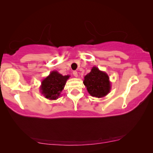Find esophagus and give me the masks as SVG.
I'll return each mask as SVG.
<instances>
[{
    "mask_svg": "<svg viewBox=\"0 0 153 153\" xmlns=\"http://www.w3.org/2000/svg\"><path fill=\"white\" fill-rule=\"evenodd\" d=\"M73 75H74V76L75 77H77V76H78V74H77V72L76 71H73Z\"/></svg>",
    "mask_w": 153,
    "mask_h": 153,
    "instance_id": "obj_1",
    "label": "esophagus"
}]
</instances>
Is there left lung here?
<instances>
[{
  "label": "left lung",
  "instance_id": "8db88e82",
  "mask_svg": "<svg viewBox=\"0 0 153 153\" xmlns=\"http://www.w3.org/2000/svg\"><path fill=\"white\" fill-rule=\"evenodd\" d=\"M84 84L91 96L98 98L105 96L110 90L108 76L96 67H93L91 71L84 77Z\"/></svg>",
  "mask_w": 153,
  "mask_h": 153
}]
</instances>
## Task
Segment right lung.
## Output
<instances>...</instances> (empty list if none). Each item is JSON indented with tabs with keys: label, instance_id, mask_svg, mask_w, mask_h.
Here are the masks:
<instances>
[{
	"label": "right lung",
	"instance_id": "obj_1",
	"mask_svg": "<svg viewBox=\"0 0 153 153\" xmlns=\"http://www.w3.org/2000/svg\"><path fill=\"white\" fill-rule=\"evenodd\" d=\"M69 76H62L57 71H52L42 82L41 90L45 98L56 99L64 88Z\"/></svg>",
	"mask_w": 153,
	"mask_h": 153
}]
</instances>
